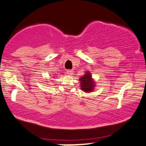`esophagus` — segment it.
<instances>
[{"label": "esophagus", "instance_id": "esophagus-1", "mask_svg": "<svg viewBox=\"0 0 146 146\" xmlns=\"http://www.w3.org/2000/svg\"><path fill=\"white\" fill-rule=\"evenodd\" d=\"M66 73H67V74L70 75V76H71V75L73 74V69H69V70H66Z\"/></svg>", "mask_w": 146, "mask_h": 146}]
</instances>
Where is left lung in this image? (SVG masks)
I'll use <instances>...</instances> for the list:
<instances>
[{"label":"left lung","mask_w":146,"mask_h":146,"mask_svg":"<svg viewBox=\"0 0 146 146\" xmlns=\"http://www.w3.org/2000/svg\"><path fill=\"white\" fill-rule=\"evenodd\" d=\"M80 81L81 89L83 91L89 93L94 91V87H95V82L91 78L90 72L86 71L85 74L80 78Z\"/></svg>","instance_id":"obj_1"}]
</instances>
